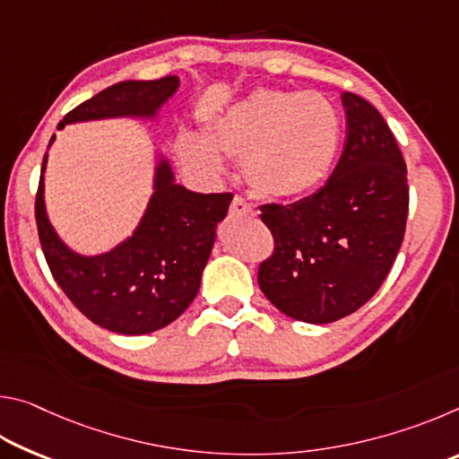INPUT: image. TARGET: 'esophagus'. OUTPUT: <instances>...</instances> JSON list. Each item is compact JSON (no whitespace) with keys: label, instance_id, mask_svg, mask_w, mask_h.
I'll list each match as a JSON object with an SVG mask.
<instances>
[{"label":"esophagus","instance_id":"esophagus-1","mask_svg":"<svg viewBox=\"0 0 459 459\" xmlns=\"http://www.w3.org/2000/svg\"><path fill=\"white\" fill-rule=\"evenodd\" d=\"M230 214L232 216H253L255 214V208L248 204L245 198L235 196L230 202Z\"/></svg>","mask_w":459,"mask_h":459}]
</instances>
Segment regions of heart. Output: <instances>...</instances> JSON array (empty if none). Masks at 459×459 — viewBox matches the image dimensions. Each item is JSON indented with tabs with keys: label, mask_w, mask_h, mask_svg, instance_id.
I'll return each mask as SVG.
<instances>
[{
	"label": "heart",
	"mask_w": 459,
	"mask_h": 459,
	"mask_svg": "<svg viewBox=\"0 0 459 459\" xmlns=\"http://www.w3.org/2000/svg\"><path fill=\"white\" fill-rule=\"evenodd\" d=\"M338 145L340 115L328 97L259 89L208 121L202 137L178 135L174 152L188 172L208 180L224 172V158H240L259 196L293 200L324 184Z\"/></svg>",
	"instance_id": "heart-1"
}]
</instances>
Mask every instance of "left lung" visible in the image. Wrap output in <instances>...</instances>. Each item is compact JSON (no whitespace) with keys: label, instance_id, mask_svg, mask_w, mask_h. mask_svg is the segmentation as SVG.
I'll list each match as a JSON object with an SVG mask.
<instances>
[{"label":"left lung","instance_id":"1","mask_svg":"<svg viewBox=\"0 0 459 459\" xmlns=\"http://www.w3.org/2000/svg\"><path fill=\"white\" fill-rule=\"evenodd\" d=\"M346 143L320 190L261 206L275 253L259 287L279 312L307 324L351 316L377 293L397 257L409 212L407 166L375 107L342 92Z\"/></svg>","mask_w":459,"mask_h":459}]
</instances>
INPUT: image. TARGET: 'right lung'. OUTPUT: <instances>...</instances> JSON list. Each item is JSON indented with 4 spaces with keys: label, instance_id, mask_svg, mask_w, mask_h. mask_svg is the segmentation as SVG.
Wrapping results in <instances>:
<instances>
[{
    "label": "right lung",
    "instance_id": "obj_1",
    "mask_svg": "<svg viewBox=\"0 0 459 459\" xmlns=\"http://www.w3.org/2000/svg\"><path fill=\"white\" fill-rule=\"evenodd\" d=\"M178 89V76L117 82L73 108L58 129L117 117L155 121ZM46 164L48 153L36 194V224L44 257L68 299L100 328L127 336L155 332L180 317L196 298L216 227L229 212L232 194L184 188L166 155L158 153L153 192L135 230L111 251L82 255L58 237L46 212Z\"/></svg>",
    "mask_w": 459,
    "mask_h": 459
}]
</instances>
